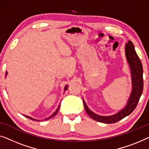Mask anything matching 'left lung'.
<instances>
[{"label":"left lung","instance_id":"obj_1","mask_svg":"<svg viewBox=\"0 0 149 149\" xmlns=\"http://www.w3.org/2000/svg\"><path fill=\"white\" fill-rule=\"evenodd\" d=\"M125 53L127 61L130 68L132 86L131 93L130 95L127 103L125 107L117 112V113L111 115V116H102L92 111L88 107L84 99L83 98L84 106L86 111L94 120L104 123H116L129 116L136 107L138 102L142 95V91H143V77H142L143 69H142L141 61L136 54L133 43L130 40L125 44Z\"/></svg>","mask_w":149,"mask_h":149}]
</instances>
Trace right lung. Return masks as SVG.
<instances>
[{
	"label": "right lung",
	"instance_id": "right-lung-1",
	"mask_svg": "<svg viewBox=\"0 0 149 149\" xmlns=\"http://www.w3.org/2000/svg\"><path fill=\"white\" fill-rule=\"evenodd\" d=\"M7 74H8V72H6V73H5V77H7ZM68 85H66L65 86V88H64V91H65L66 90H68ZM59 108H60V104H58V107L56 108V111H54L53 114L51 115V116H50L49 117H47V118H45V119H34V118H33V117H30V116H26V115H24V116H25V117H26L27 118H28V119H31V120H33V121H43V120H48V119H51V118H52V117H54L56 116V114L58 113V110H59Z\"/></svg>",
	"mask_w": 149,
	"mask_h": 149
}]
</instances>
